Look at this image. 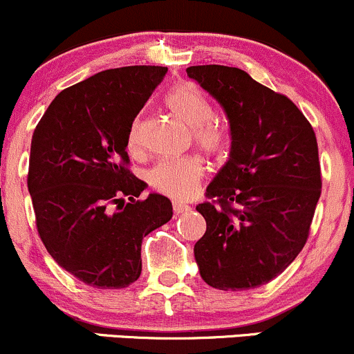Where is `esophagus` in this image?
I'll list each match as a JSON object with an SVG mask.
<instances>
[{"instance_id": "esophagus-1", "label": "esophagus", "mask_w": 354, "mask_h": 354, "mask_svg": "<svg viewBox=\"0 0 354 354\" xmlns=\"http://www.w3.org/2000/svg\"><path fill=\"white\" fill-rule=\"evenodd\" d=\"M172 209H174V212H176V214H182V212H187V211H191V206H189V204H184V203H174L172 204Z\"/></svg>"}]
</instances>
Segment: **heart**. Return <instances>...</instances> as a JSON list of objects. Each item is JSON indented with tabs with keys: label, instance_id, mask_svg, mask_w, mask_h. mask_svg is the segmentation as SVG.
<instances>
[{
	"label": "heart",
	"instance_id": "b5f03b06",
	"mask_svg": "<svg viewBox=\"0 0 354 354\" xmlns=\"http://www.w3.org/2000/svg\"><path fill=\"white\" fill-rule=\"evenodd\" d=\"M165 104L178 120L192 128V138L209 155H223L230 148L231 135L226 124L214 118L211 101L189 86H178L165 96ZM143 123L136 116L131 121L127 136V147L131 153H138L143 145ZM206 167L197 155L160 160L148 172L151 189L172 199H189L199 191Z\"/></svg>",
	"mask_w": 354,
	"mask_h": 354
}]
</instances>
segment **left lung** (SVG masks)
<instances>
[{
	"label": "left lung",
	"mask_w": 354,
	"mask_h": 354,
	"mask_svg": "<svg viewBox=\"0 0 354 354\" xmlns=\"http://www.w3.org/2000/svg\"><path fill=\"white\" fill-rule=\"evenodd\" d=\"M187 75L219 101L233 138L230 160L197 206L206 219L194 246L201 277L219 290L260 287L309 238L322 187L315 133L285 94L245 71L212 64Z\"/></svg>",
	"instance_id": "obj_1"
}]
</instances>
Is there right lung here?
<instances>
[{"label":"right lung","instance_id":"right-lung-1","mask_svg":"<svg viewBox=\"0 0 354 354\" xmlns=\"http://www.w3.org/2000/svg\"><path fill=\"white\" fill-rule=\"evenodd\" d=\"M167 67L97 72L64 89L37 124L28 192L41 243L59 267L97 288H124L142 273V239L172 218L160 194L140 199L127 151L131 121Z\"/></svg>","mask_w":354,"mask_h":354}]
</instances>
